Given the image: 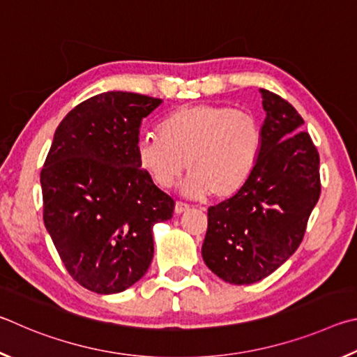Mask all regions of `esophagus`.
<instances>
[{"instance_id": "34e87169", "label": "esophagus", "mask_w": 357, "mask_h": 357, "mask_svg": "<svg viewBox=\"0 0 357 357\" xmlns=\"http://www.w3.org/2000/svg\"><path fill=\"white\" fill-rule=\"evenodd\" d=\"M188 208H190V204L182 202V201H177V202H175V213H177V215L183 213V211H186Z\"/></svg>"}]
</instances>
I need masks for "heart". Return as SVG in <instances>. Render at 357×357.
<instances>
[{
	"mask_svg": "<svg viewBox=\"0 0 357 357\" xmlns=\"http://www.w3.org/2000/svg\"><path fill=\"white\" fill-rule=\"evenodd\" d=\"M261 153V128L249 111L226 105L196 103L172 111L158 135L136 142L137 165L150 182L171 188L188 167L183 183L190 196L227 199L254 174Z\"/></svg>",
	"mask_w": 357,
	"mask_h": 357,
	"instance_id": "1",
	"label": "heart"
}]
</instances>
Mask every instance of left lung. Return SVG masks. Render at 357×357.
Segmentation results:
<instances>
[{
  "label": "left lung",
  "instance_id": "left-lung-1",
  "mask_svg": "<svg viewBox=\"0 0 357 357\" xmlns=\"http://www.w3.org/2000/svg\"><path fill=\"white\" fill-rule=\"evenodd\" d=\"M266 117L254 174L235 196L208 208L202 257L235 285L259 282L304 238L320 199V155L303 117L278 93L260 89Z\"/></svg>",
  "mask_w": 357,
  "mask_h": 357
}]
</instances>
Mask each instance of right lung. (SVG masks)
I'll list each match as a JSON object with an SVG mask.
<instances>
[{
	"instance_id": "1",
	"label": "right lung",
	"mask_w": 357,
	"mask_h": 357,
	"mask_svg": "<svg viewBox=\"0 0 357 357\" xmlns=\"http://www.w3.org/2000/svg\"><path fill=\"white\" fill-rule=\"evenodd\" d=\"M160 98L102 92L62 119L40 171L43 222L73 280L98 295L127 290L153 257V224L174 199L137 165L141 121Z\"/></svg>"
}]
</instances>
